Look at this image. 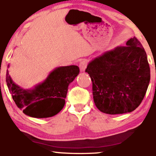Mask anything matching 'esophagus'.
Wrapping results in <instances>:
<instances>
[{
  "label": "esophagus",
  "instance_id": "obj_1",
  "mask_svg": "<svg viewBox=\"0 0 156 156\" xmlns=\"http://www.w3.org/2000/svg\"><path fill=\"white\" fill-rule=\"evenodd\" d=\"M87 60L85 59L82 60L79 64V68H80V72H83V71L86 69V68H87Z\"/></svg>",
  "mask_w": 156,
  "mask_h": 156
}]
</instances>
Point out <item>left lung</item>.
<instances>
[{
	"instance_id": "obj_1",
	"label": "left lung",
	"mask_w": 156,
	"mask_h": 156,
	"mask_svg": "<svg viewBox=\"0 0 156 156\" xmlns=\"http://www.w3.org/2000/svg\"><path fill=\"white\" fill-rule=\"evenodd\" d=\"M92 81L94 104L108 114L133 112L144 99L150 69L144 48L135 37L92 59L86 69Z\"/></svg>"
}]
</instances>
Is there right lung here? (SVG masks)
I'll return each mask as SVG.
<instances>
[{"mask_svg": "<svg viewBox=\"0 0 156 156\" xmlns=\"http://www.w3.org/2000/svg\"><path fill=\"white\" fill-rule=\"evenodd\" d=\"M79 73L76 65L56 67L45 80L34 88L25 89L13 81L6 71V80L14 101L26 115L35 118L51 117L58 114L65 104L69 84Z\"/></svg>", "mask_w": 156, "mask_h": 156, "instance_id": "obj_1", "label": "right lung"}]
</instances>
